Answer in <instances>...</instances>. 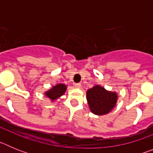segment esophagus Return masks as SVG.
Instances as JSON below:
<instances>
[{
    "label": "esophagus",
    "instance_id": "obj_1",
    "mask_svg": "<svg viewBox=\"0 0 153 153\" xmlns=\"http://www.w3.org/2000/svg\"><path fill=\"white\" fill-rule=\"evenodd\" d=\"M74 86H75L76 88L77 89H79L81 87V84L80 83H75V85H74Z\"/></svg>",
    "mask_w": 153,
    "mask_h": 153
}]
</instances>
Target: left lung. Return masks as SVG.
Instances as JSON below:
<instances>
[{
    "label": "left lung",
    "instance_id": "8db88e82",
    "mask_svg": "<svg viewBox=\"0 0 153 153\" xmlns=\"http://www.w3.org/2000/svg\"><path fill=\"white\" fill-rule=\"evenodd\" d=\"M86 99L93 113L105 115L111 111L117 102L118 96L116 92H110L104 87L96 85L86 92Z\"/></svg>",
    "mask_w": 153,
    "mask_h": 153
}]
</instances>
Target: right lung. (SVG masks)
<instances>
[{
	"mask_svg": "<svg viewBox=\"0 0 153 153\" xmlns=\"http://www.w3.org/2000/svg\"><path fill=\"white\" fill-rule=\"evenodd\" d=\"M67 90V86L63 83H59L53 86L51 90L45 92V95L50 98L52 101L55 100L61 96H63Z\"/></svg>",
	"mask_w": 153,
	"mask_h": 153,
	"instance_id": "1",
	"label": "right lung"
}]
</instances>
